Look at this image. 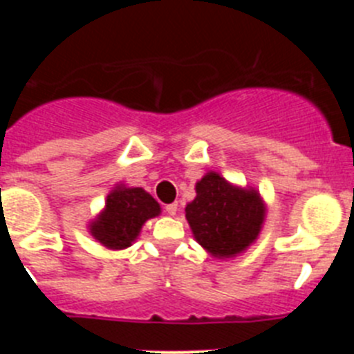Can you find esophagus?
<instances>
[{"mask_svg":"<svg viewBox=\"0 0 354 354\" xmlns=\"http://www.w3.org/2000/svg\"><path fill=\"white\" fill-rule=\"evenodd\" d=\"M177 209H179V205H177V204H168V205H165V211H167L170 216L177 214Z\"/></svg>","mask_w":354,"mask_h":354,"instance_id":"1","label":"esophagus"}]
</instances>
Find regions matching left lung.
I'll use <instances>...</instances> for the list:
<instances>
[{
	"label": "left lung",
	"instance_id": "obj_1",
	"mask_svg": "<svg viewBox=\"0 0 354 354\" xmlns=\"http://www.w3.org/2000/svg\"><path fill=\"white\" fill-rule=\"evenodd\" d=\"M195 239L214 257H234L257 239L264 205L257 192L239 189L218 174L196 183V198L186 205Z\"/></svg>",
	"mask_w": 354,
	"mask_h": 354
}]
</instances>
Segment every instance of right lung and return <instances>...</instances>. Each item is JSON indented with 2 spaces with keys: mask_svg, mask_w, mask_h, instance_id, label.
Listing matches in <instances>:
<instances>
[{
  "mask_svg": "<svg viewBox=\"0 0 354 354\" xmlns=\"http://www.w3.org/2000/svg\"><path fill=\"white\" fill-rule=\"evenodd\" d=\"M159 214V204L142 187H117L108 195L106 209L90 227L99 243L122 250L138 237L143 223Z\"/></svg>",
  "mask_w": 354,
  "mask_h": 354,
  "instance_id": "add662e5",
  "label": "right lung"
}]
</instances>
